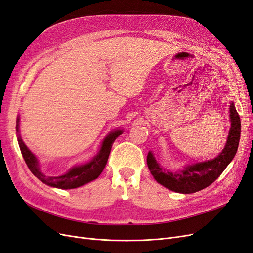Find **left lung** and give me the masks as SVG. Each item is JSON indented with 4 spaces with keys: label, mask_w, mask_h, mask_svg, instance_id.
Segmentation results:
<instances>
[{
    "label": "left lung",
    "mask_w": 253,
    "mask_h": 253,
    "mask_svg": "<svg viewBox=\"0 0 253 253\" xmlns=\"http://www.w3.org/2000/svg\"><path fill=\"white\" fill-rule=\"evenodd\" d=\"M229 113L231 122L227 141L223 151L215 158L186 165L182 169L172 172L160 166L154 154L150 151L147 156V164L155 180L167 189L182 194L195 193L215 181L232 162L240 143L241 119L232 101L229 105Z\"/></svg>",
    "instance_id": "8db88e82"
}]
</instances>
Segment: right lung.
<instances>
[{
	"mask_svg": "<svg viewBox=\"0 0 253 253\" xmlns=\"http://www.w3.org/2000/svg\"><path fill=\"white\" fill-rule=\"evenodd\" d=\"M17 133H18V142L21 149V153L24 158L27 167L29 168L36 177L41 180L45 185L52 188L58 189H75L79 188L83 185L95 180L99 177L105 168L106 163L111 153L112 145L119 135L122 134L124 129H114L104 137L101 142L100 149L97 152V154L91 158L89 162L73 166L66 173L59 176H50L45 175L40 169V163L34 153L30 151L27 145L22 140L20 134V116L17 118Z\"/></svg>",
	"mask_w": 253,
	"mask_h": 253,
	"instance_id": "obj_1",
	"label": "right lung"
}]
</instances>
